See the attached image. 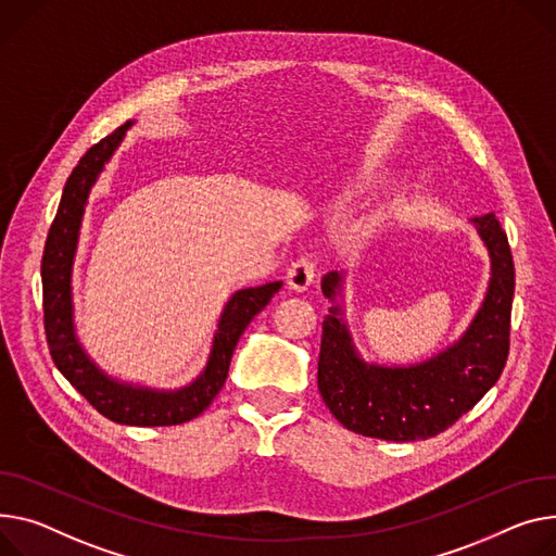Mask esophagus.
<instances>
[{
	"label": "esophagus",
	"mask_w": 556,
	"mask_h": 556,
	"mask_svg": "<svg viewBox=\"0 0 556 556\" xmlns=\"http://www.w3.org/2000/svg\"><path fill=\"white\" fill-rule=\"evenodd\" d=\"M313 279H315V268H313L311 258H306V256L298 258V262H294V264L288 268V273H286V283H288V288L294 290V292L308 290L311 283H313Z\"/></svg>",
	"instance_id": "34e87169"
}]
</instances>
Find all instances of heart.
Masks as SVG:
<instances>
[{"mask_svg": "<svg viewBox=\"0 0 556 556\" xmlns=\"http://www.w3.org/2000/svg\"><path fill=\"white\" fill-rule=\"evenodd\" d=\"M357 182H359V180H357ZM357 182H355V185H349V190H344V192H346V194H353V192H355V190L359 188V185H357Z\"/></svg>", "mask_w": 556, "mask_h": 556, "instance_id": "heart-1", "label": "heart"}]
</instances>
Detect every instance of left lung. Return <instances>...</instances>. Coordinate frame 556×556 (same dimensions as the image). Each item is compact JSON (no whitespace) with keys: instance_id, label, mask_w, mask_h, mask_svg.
Segmentation results:
<instances>
[{"instance_id":"1","label":"left lung","mask_w":556,"mask_h":556,"mask_svg":"<svg viewBox=\"0 0 556 556\" xmlns=\"http://www.w3.org/2000/svg\"><path fill=\"white\" fill-rule=\"evenodd\" d=\"M490 254L485 300L463 336L416 364L366 362L344 319V275L321 279L332 304L321 324L317 387L346 429L380 440H427L452 427L501 378L509 351L514 262L494 212L469 218Z\"/></svg>"}]
</instances>
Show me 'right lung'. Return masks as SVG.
<instances>
[{"label":"right lung","mask_w":556,"mask_h":556,"mask_svg":"<svg viewBox=\"0 0 556 556\" xmlns=\"http://www.w3.org/2000/svg\"><path fill=\"white\" fill-rule=\"evenodd\" d=\"M131 125L134 121H127L114 134L93 144L64 185L42 256L45 330L58 371L71 382L73 389L89 400L96 412L118 425L169 427L197 418L218 395L220 387L226 384L230 359L245 326L256 313L266 308L275 292L281 288V281L241 288L232 294L224 311H220L203 371L190 384L178 389H152L123 382L102 371L78 340L71 281L91 188L104 165L116 154Z\"/></svg>","instance_id":"obj_1"}]
</instances>
